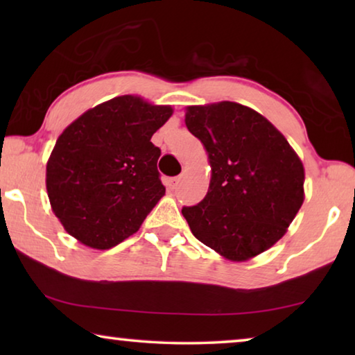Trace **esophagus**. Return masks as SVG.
<instances>
[{"mask_svg": "<svg viewBox=\"0 0 355 355\" xmlns=\"http://www.w3.org/2000/svg\"><path fill=\"white\" fill-rule=\"evenodd\" d=\"M180 177H172V178H169L167 180V188H169L171 191H173V189H177V186L180 184Z\"/></svg>", "mask_w": 355, "mask_h": 355, "instance_id": "34e87169", "label": "esophagus"}]
</instances>
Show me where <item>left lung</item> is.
Returning a JSON list of instances; mask_svg holds the SVG:
<instances>
[{
  "label": "left lung",
  "mask_w": 355,
  "mask_h": 355,
  "mask_svg": "<svg viewBox=\"0 0 355 355\" xmlns=\"http://www.w3.org/2000/svg\"><path fill=\"white\" fill-rule=\"evenodd\" d=\"M184 122L211 166L207 196L182 209L192 235L232 261L268 250L302 207V161L268 119L233 101L188 106Z\"/></svg>",
  "instance_id": "obj_1"
}]
</instances>
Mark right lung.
I'll return each instance as SVG.
<instances>
[{
	"instance_id": "add662e5",
	"label": "right lung",
	"mask_w": 355,
	"mask_h": 355,
	"mask_svg": "<svg viewBox=\"0 0 355 355\" xmlns=\"http://www.w3.org/2000/svg\"><path fill=\"white\" fill-rule=\"evenodd\" d=\"M171 116V106L122 95L62 131L46 163V191L65 232L105 250L139 230L166 192L161 150L150 139Z\"/></svg>"
}]
</instances>
